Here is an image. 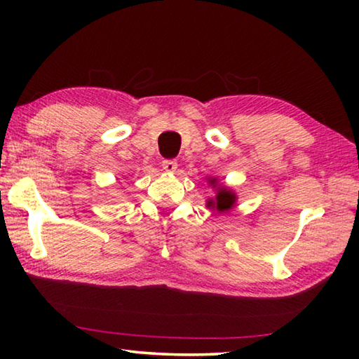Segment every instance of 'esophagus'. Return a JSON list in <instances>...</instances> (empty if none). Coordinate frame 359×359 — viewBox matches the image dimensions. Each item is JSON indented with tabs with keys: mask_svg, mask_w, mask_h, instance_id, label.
<instances>
[{
	"mask_svg": "<svg viewBox=\"0 0 359 359\" xmlns=\"http://www.w3.org/2000/svg\"><path fill=\"white\" fill-rule=\"evenodd\" d=\"M163 169L168 172H174L177 169V161L175 160H165L163 161Z\"/></svg>",
	"mask_w": 359,
	"mask_h": 359,
	"instance_id": "34e87169",
	"label": "esophagus"
}]
</instances>
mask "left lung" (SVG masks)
Returning <instances> with one entry per match:
<instances>
[{
	"mask_svg": "<svg viewBox=\"0 0 359 359\" xmlns=\"http://www.w3.org/2000/svg\"><path fill=\"white\" fill-rule=\"evenodd\" d=\"M212 184H214V180H212ZM236 201V194L233 191H226V190H222L217 193V198L215 201H208V205L212 209H217L220 212H224V210H229L231 208H233V204Z\"/></svg>",
	"mask_w": 359,
	"mask_h": 359,
	"instance_id": "left-lung-1",
	"label": "left lung"
}]
</instances>
